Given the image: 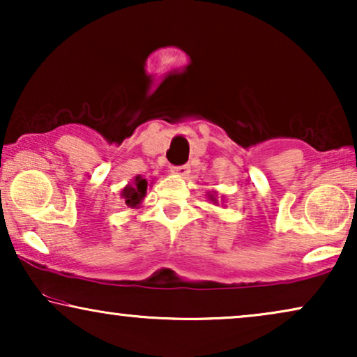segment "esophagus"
I'll use <instances>...</instances> for the list:
<instances>
[{"label": "esophagus", "mask_w": 357, "mask_h": 357, "mask_svg": "<svg viewBox=\"0 0 357 357\" xmlns=\"http://www.w3.org/2000/svg\"><path fill=\"white\" fill-rule=\"evenodd\" d=\"M172 172L175 175H178V177H187V175L190 174V165H187V164L175 165V167H172Z\"/></svg>", "instance_id": "1"}]
</instances>
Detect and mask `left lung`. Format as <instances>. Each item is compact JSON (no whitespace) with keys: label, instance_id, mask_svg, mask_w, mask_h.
Listing matches in <instances>:
<instances>
[{"label":"left lung","instance_id":"obj_1","mask_svg":"<svg viewBox=\"0 0 357 357\" xmlns=\"http://www.w3.org/2000/svg\"><path fill=\"white\" fill-rule=\"evenodd\" d=\"M214 195H216V192H214L213 195H211V193H209V199H211V202H214V203H216V198H214Z\"/></svg>","mask_w":357,"mask_h":357}]
</instances>
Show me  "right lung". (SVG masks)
Instances as JSON below:
<instances>
[{
  "label": "right lung",
  "instance_id": "add662e5",
  "mask_svg": "<svg viewBox=\"0 0 357 357\" xmlns=\"http://www.w3.org/2000/svg\"><path fill=\"white\" fill-rule=\"evenodd\" d=\"M148 192V180L143 177H135L133 183H128L121 190V198L125 199V204L130 208H138L143 198Z\"/></svg>",
  "mask_w": 357,
  "mask_h": 357
}]
</instances>
